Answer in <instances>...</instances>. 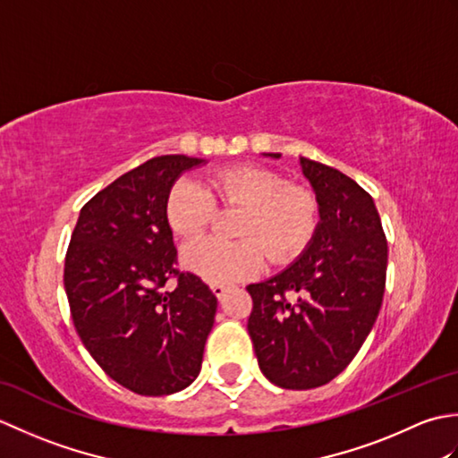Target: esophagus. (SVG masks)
Here are the masks:
<instances>
[{
    "mask_svg": "<svg viewBox=\"0 0 458 458\" xmlns=\"http://www.w3.org/2000/svg\"><path fill=\"white\" fill-rule=\"evenodd\" d=\"M210 289H212V293L216 295L218 299H222L224 293H226V285H222V284H212Z\"/></svg>",
    "mask_w": 458,
    "mask_h": 458,
    "instance_id": "esophagus-1",
    "label": "esophagus"
}]
</instances>
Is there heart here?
<instances>
[{
    "label": "heart",
    "instance_id": "b5f03b06",
    "mask_svg": "<svg viewBox=\"0 0 458 458\" xmlns=\"http://www.w3.org/2000/svg\"><path fill=\"white\" fill-rule=\"evenodd\" d=\"M240 204L248 212L238 242L200 238L182 248V266L210 284H232L259 274L267 254L274 261L295 258L315 230V202L291 189L277 173L259 167H230L210 174L207 184L182 177L167 197V220L174 234L197 238L210 224L216 200Z\"/></svg>",
    "mask_w": 458,
    "mask_h": 458
}]
</instances>
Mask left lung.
Listing matches in <instances>:
<instances>
[{"label":"left lung","instance_id":"8db88e82","mask_svg":"<svg viewBox=\"0 0 458 458\" xmlns=\"http://www.w3.org/2000/svg\"><path fill=\"white\" fill-rule=\"evenodd\" d=\"M299 165L318 208L313 236L289 267L246 287L259 369L285 390L325 386L352 362L382 307L387 267L374 199L328 165L307 157Z\"/></svg>","mask_w":458,"mask_h":458}]
</instances>
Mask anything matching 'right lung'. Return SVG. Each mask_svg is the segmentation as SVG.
<instances>
[{
	"label": "right lung",
	"mask_w": 458,
	"mask_h": 458,
	"mask_svg": "<svg viewBox=\"0 0 458 458\" xmlns=\"http://www.w3.org/2000/svg\"><path fill=\"white\" fill-rule=\"evenodd\" d=\"M207 163L161 155L122 174L81 210L64 259L72 323L98 366L140 395L177 394L197 379L218 301L179 274L167 197ZM171 275L178 287L163 292Z\"/></svg>",
	"instance_id": "add662e5"
}]
</instances>
